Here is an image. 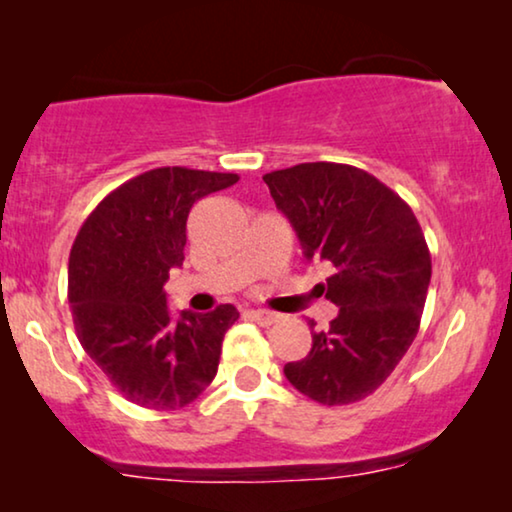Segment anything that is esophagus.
<instances>
[{
	"mask_svg": "<svg viewBox=\"0 0 512 512\" xmlns=\"http://www.w3.org/2000/svg\"><path fill=\"white\" fill-rule=\"evenodd\" d=\"M247 314L256 321V324H261V326H272L279 319L275 312H268V310H249Z\"/></svg>",
	"mask_w": 512,
	"mask_h": 512,
	"instance_id": "1",
	"label": "esophagus"
}]
</instances>
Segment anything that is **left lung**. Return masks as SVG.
<instances>
[{"label": "left lung", "mask_w": 512, "mask_h": 512, "mask_svg": "<svg viewBox=\"0 0 512 512\" xmlns=\"http://www.w3.org/2000/svg\"><path fill=\"white\" fill-rule=\"evenodd\" d=\"M307 261L333 268L319 293L340 307L284 375L321 405L366 398L394 373L419 331L431 254L410 205L373 174L300 163L263 177ZM314 326V321H310Z\"/></svg>", "instance_id": "1"}]
</instances>
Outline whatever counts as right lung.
<instances>
[{
	"label": "right lung",
	"mask_w": 512,
	"mask_h": 512,
	"mask_svg": "<svg viewBox=\"0 0 512 512\" xmlns=\"http://www.w3.org/2000/svg\"><path fill=\"white\" fill-rule=\"evenodd\" d=\"M240 179L230 172L158 167L125 181L97 205L69 254V307L81 347L128 401L177 410L219 370L221 342L240 312H181L163 286L184 263L191 207Z\"/></svg>",
	"instance_id": "1"
}]
</instances>
